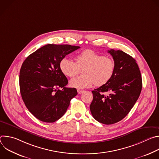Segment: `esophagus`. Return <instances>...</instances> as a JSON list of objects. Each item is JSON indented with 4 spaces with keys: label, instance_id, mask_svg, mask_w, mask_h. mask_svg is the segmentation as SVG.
<instances>
[{
    "label": "esophagus",
    "instance_id": "34e87169",
    "mask_svg": "<svg viewBox=\"0 0 159 159\" xmlns=\"http://www.w3.org/2000/svg\"><path fill=\"white\" fill-rule=\"evenodd\" d=\"M84 92H85L84 90H77V93H78L79 94H82Z\"/></svg>",
    "mask_w": 159,
    "mask_h": 159
}]
</instances>
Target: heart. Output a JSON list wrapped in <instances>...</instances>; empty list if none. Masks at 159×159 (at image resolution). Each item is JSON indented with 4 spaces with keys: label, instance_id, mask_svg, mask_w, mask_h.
I'll return each mask as SVG.
<instances>
[{
    "label": "heart",
    "instance_id": "heart-1",
    "mask_svg": "<svg viewBox=\"0 0 159 159\" xmlns=\"http://www.w3.org/2000/svg\"><path fill=\"white\" fill-rule=\"evenodd\" d=\"M75 61L63 58L60 63L62 73L69 77L77 75L83 69L82 77L70 81L72 87L79 90L91 87L93 84L102 86L112 79L115 70V63L112 58L104 57L92 50H85L75 57Z\"/></svg>",
    "mask_w": 159,
    "mask_h": 159
}]
</instances>
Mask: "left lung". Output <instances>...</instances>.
<instances>
[{"instance_id":"8db88e82","label":"left lung","mask_w":159,"mask_h":159,"mask_svg":"<svg viewBox=\"0 0 159 159\" xmlns=\"http://www.w3.org/2000/svg\"><path fill=\"white\" fill-rule=\"evenodd\" d=\"M115 63V70L106 84L94 89L90 110L94 118L105 125L123 120L139 99L142 80L136 60L121 50L108 51ZM108 94L105 95L104 93Z\"/></svg>"}]
</instances>
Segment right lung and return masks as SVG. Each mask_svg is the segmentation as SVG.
Here are the masks:
<instances>
[{
	"label": "right lung",
	"mask_w": 159,
	"mask_h": 159,
	"mask_svg": "<svg viewBox=\"0 0 159 159\" xmlns=\"http://www.w3.org/2000/svg\"><path fill=\"white\" fill-rule=\"evenodd\" d=\"M80 47L48 44L30 55L19 73L21 97L30 112L39 120L53 123L63 116L77 94L75 88H67V78L60 63Z\"/></svg>",
	"instance_id": "right-lung-1"
}]
</instances>
